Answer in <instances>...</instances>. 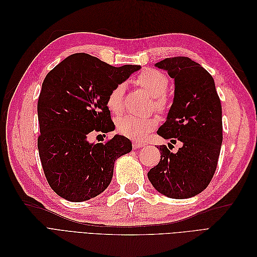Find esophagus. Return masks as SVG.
I'll return each instance as SVG.
<instances>
[{
	"instance_id": "obj_1",
	"label": "esophagus",
	"mask_w": 257,
	"mask_h": 257,
	"mask_svg": "<svg viewBox=\"0 0 257 257\" xmlns=\"http://www.w3.org/2000/svg\"><path fill=\"white\" fill-rule=\"evenodd\" d=\"M145 146H146L145 143L137 142V141L133 142V148H134V149H139V148H143V147H145Z\"/></svg>"
}]
</instances>
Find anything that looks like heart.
<instances>
[{
	"instance_id": "heart-1",
	"label": "heart",
	"mask_w": 257,
	"mask_h": 257,
	"mask_svg": "<svg viewBox=\"0 0 257 257\" xmlns=\"http://www.w3.org/2000/svg\"><path fill=\"white\" fill-rule=\"evenodd\" d=\"M138 87L146 90L153 96V105L159 110H164L167 105L165 92L168 88V78L164 73L158 69L146 68L134 79ZM124 84H116L106 98V105L112 113L120 114L123 111ZM158 124L155 116L124 115L116 121V130L119 133L132 139H142L151 132Z\"/></svg>"
}]
</instances>
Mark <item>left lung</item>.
Segmentation results:
<instances>
[{
  "instance_id": "obj_1",
  "label": "left lung",
  "mask_w": 257,
  "mask_h": 257,
  "mask_svg": "<svg viewBox=\"0 0 257 257\" xmlns=\"http://www.w3.org/2000/svg\"><path fill=\"white\" fill-rule=\"evenodd\" d=\"M155 66L175 80L173 105L158 135L182 147L176 153L158 147L161 160L148 178L163 195L190 198L203 192L215 173L223 141L221 102L212 76L190 58H167Z\"/></svg>"
}]
</instances>
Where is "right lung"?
<instances>
[{
    "mask_svg": "<svg viewBox=\"0 0 257 257\" xmlns=\"http://www.w3.org/2000/svg\"><path fill=\"white\" fill-rule=\"evenodd\" d=\"M141 68L114 67L75 53L46 76L37 103V147L46 179L62 198L80 203L99 195L111 182L114 162L132 151L122 135L106 144H91L88 137L93 131L113 130L108 93Z\"/></svg>",
    "mask_w": 257,
    "mask_h": 257,
    "instance_id": "1",
    "label": "right lung"
}]
</instances>
